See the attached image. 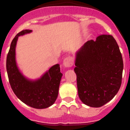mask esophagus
Segmentation results:
<instances>
[{"label":"esophagus","mask_w":130,"mask_h":130,"mask_svg":"<svg viewBox=\"0 0 130 130\" xmlns=\"http://www.w3.org/2000/svg\"><path fill=\"white\" fill-rule=\"evenodd\" d=\"M73 62H74V59L73 57L69 56L64 58L63 60V66L66 68L72 67L73 65Z\"/></svg>","instance_id":"obj_1"}]
</instances>
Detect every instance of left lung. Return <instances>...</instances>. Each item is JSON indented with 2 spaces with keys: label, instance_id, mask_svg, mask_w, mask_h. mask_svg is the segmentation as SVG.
Wrapping results in <instances>:
<instances>
[{
  "label": "left lung",
  "instance_id": "obj_1",
  "mask_svg": "<svg viewBox=\"0 0 130 130\" xmlns=\"http://www.w3.org/2000/svg\"><path fill=\"white\" fill-rule=\"evenodd\" d=\"M75 65L78 95L85 105L102 107L119 92L123 60L112 36L102 34L86 42L77 53Z\"/></svg>",
  "mask_w": 130,
  "mask_h": 130
}]
</instances>
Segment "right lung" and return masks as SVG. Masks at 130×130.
Segmentation results:
<instances>
[{
    "label": "right lung",
    "instance_id": "right-lung-1",
    "mask_svg": "<svg viewBox=\"0 0 130 130\" xmlns=\"http://www.w3.org/2000/svg\"><path fill=\"white\" fill-rule=\"evenodd\" d=\"M23 30L15 36L6 58V70L11 89L16 96L28 106L45 109L55 103L62 76L59 64H55L37 80H29L21 73L15 60V47L19 36L30 33Z\"/></svg>",
    "mask_w": 130,
    "mask_h": 130
}]
</instances>
